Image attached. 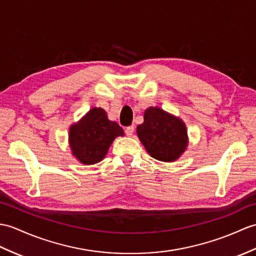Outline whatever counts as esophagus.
<instances>
[{
  "instance_id": "obj_1",
  "label": "esophagus",
  "mask_w": 256,
  "mask_h": 256,
  "mask_svg": "<svg viewBox=\"0 0 256 256\" xmlns=\"http://www.w3.org/2000/svg\"><path fill=\"white\" fill-rule=\"evenodd\" d=\"M134 130H135L134 126H128V128H126V134L128 136H132V135H133V133H134Z\"/></svg>"
}]
</instances>
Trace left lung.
I'll return each mask as SVG.
<instances>
[{"instance_id":"obj_1","label":"left lung","mask_w":256,"mask_h":256,"mask_svg":"<svg viewBox=\"0 0 256 256\" xmlns=\"http://www.w3.org/2000/svg\"><path fill=\"white\" fill-rule=\"evenodd\" d=\"M136 133L147 152L160 162H174L186 150V124L158 106L145 110L144 123L138 126Z\"/></svg>"}]
</instances>
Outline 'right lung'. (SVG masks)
<instances>
[{"label": "right lung", "mask_w": 256, "mask_h": 256, "mask_svg": "<svg viewBox=\"0 0 256 256\" xmlns=\"http://www.w3.org/2000/svg\"><path fill=\"white\" fill-rule=\"evenodd\" d=\"M123 135V128L110 121L102 108H92L70 126L68 142L72 154L82 164H94L104 158L114 138Z\"/></svg>", "instance_id": "1"}]
</instances>
